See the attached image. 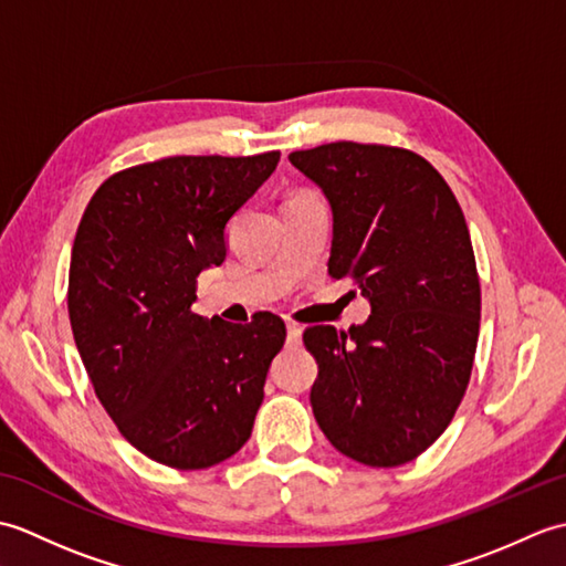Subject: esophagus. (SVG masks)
<instances>
[{
	"mask_svg": "<svg viewBox=\"0 0 566 566\" xmlns=\"http://www.w3.org/2000/svg\"><path fill=\"white\" fill-rule=\"evenodd\" d=\"M302 326L298 323H286V340H290V345H302Z\"/></svg>",
	"mask_w": 566,
	"mask_h": 566,
	"instance_id": "34e87169",
	"label": "esophagus"
}]
</instances>
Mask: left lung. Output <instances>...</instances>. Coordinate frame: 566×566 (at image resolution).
Returning a JSON list of instances; mask_svg holds the SVG:
<instances>
[{
    "instance_id": "obj_1",
    "label": "left lung",
    "mask_w": 566,
    "mask_h": 566,
    "mask_svg": "<svg viewBox=\"0 0 566 566\" xmlns=\"http://www.w3.org/2000/svg\"><path fill=\"white\" fill-rule=\"evenodd\" d=\"M292 165L333 209L328 274L369 298L363 326H311V406L335 450L399 467L436 442L472 377L482 286L464 213L418 153L338 140Z\"/></svg>"
}]
</instances>
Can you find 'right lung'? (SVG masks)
<instances>
[{"label": "right lung", "mask_w": 566, "mask_h": 566, "mask_svg": "<svg viewBox=\"0 0 566 566\" xmlns=\"http://www.w3.org/2000/svg\"><path fill=\"white\" fill-rule=\"evenodd\" d=\"M280 150L175 155L104 179L77 226L67 311L94 394L122 436L172 469H207L248 442L286 326L191 311L197 276L226 260V223Z\"/></svg>", "instance_id": "right-lung-1"}]
</instances>
